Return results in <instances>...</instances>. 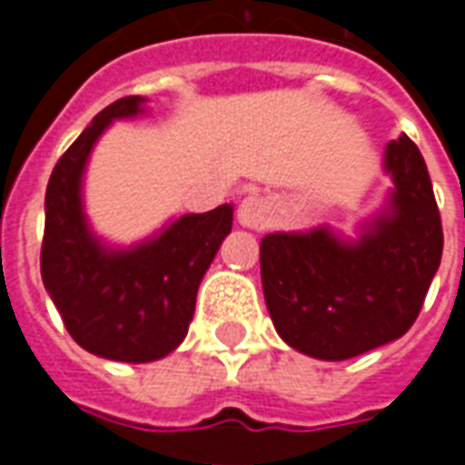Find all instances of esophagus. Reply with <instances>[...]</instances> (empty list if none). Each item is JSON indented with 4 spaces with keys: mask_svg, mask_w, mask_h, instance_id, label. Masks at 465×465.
Instances as JSON below:
<instances>
[{
    "mask_svg": "<svg viewBox=\"0 0 465 465\" xmlns=\"http://www.w3.org/2000/svg\"><path fill=\"white\" fill-rule=\"evenodd\" d=\"M236 222L242 223L243 229H263L266 222H269V206L263 202L262 196H246L242 203H239V209H236Z\"/></svg>",
    "mask_w": 465,
    "mask_h": 465,
    "instance_id": "obj_1",
    "label": "esophagus"
}]
</instances>
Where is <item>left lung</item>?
I'll use <instances>...</instances> for the list:
<instances>
[{
  "mask_svg": "<svg viewBox=\"0 0 465 465\" xmlns=\"http://www.w3.org/2000/svg\"><path fill=\"white\" fill-rule=\"evenodd\" d=\"M391 189L353 236L329 223L262 239V286L276 333L322 361L396 341L416 322L443 252L429 169L406 134L383 146Z\"/></svg>",
  "mask_w": 465,
  "mask_h": 465,
  "instance_id": "obj_1",
  "label": "left lung"
}]
</instances>
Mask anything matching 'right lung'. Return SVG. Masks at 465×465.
Returning a JSON list of instances; mask_svg holds the SVG:
<instances>
[{"label": "right lung", "mask_w": 465, "mask_h": 465, "mask_svg": "<svg viewBox=\"0 0 465 465\" xmlns=\"http://www.w3.org/2000/svg\"><path fill=\"white\" fill-rule=\"evenodd\" d=\"M146 104V96H124L102 109L56 162L45 196L46 293L82 349L124 363H149L179 349L199 283L233 223V203H222L173 216L129 246L94 232L84 203L92 152L112 124L143 116Z\"/></svg>", "instance_id": "right-lung-1"}]
</instances>
